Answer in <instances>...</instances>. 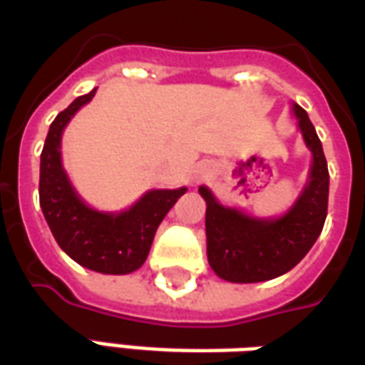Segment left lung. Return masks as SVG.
Returning <instances> with one entry per match:
<instances>
[{"instance_id":"8db88e82","label":"left lung","mask_w":365,"mask_h":365,"mask_svg":"<svg viewBox=\"0 0 365 365\" xmlns=\"http://www.w3.org/2000/svg\"><path fill=\"white\" fill-rule=\"evenodd\" d=\"M307 146L313 152L309 183L282 219H252L237 209L217 203L207 187V260L215 274L235 283L274 279L295 268L321 235L329 211V168L313 123L303 107L293 105Z\"/></svg>"}]
</instances>
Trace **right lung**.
<instances>
[{"label":"right lung","instance_id":"1","mask_svg":"<svg viewBox=\"0 0 365 365\" xmlns=\"http://www.w3.org/2000/svg\"><path fill=\"white\" fill-rule=\"evenodd\" d=\"M93 96L96 90L80 96L52 120L41 154L38 199L56 242L72 260L99 274H130L144 264L160 222L185 187L148 191L119 215L99 213L86 205L62 170L60 138L68 120Z\"/></svg>","mask_w":365,"mask_h":365}]
</instances>
